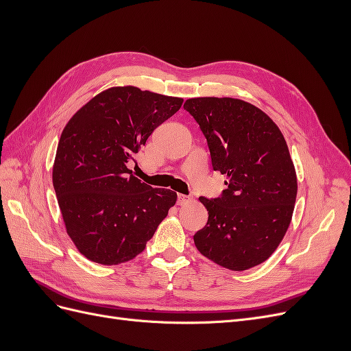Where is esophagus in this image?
<instances>
[{"label": "esophagus", "mask_w": 351, "mask_h": 351, "mask_svg": "<svg viewBox=\"0 0 351 351\" xmlns=\"http://www.w3.org/2000/svg\"><path fill=\"white\" fill-rule=\"evenodd\" d=\"M190 199H192V197H190V196H187V195H182V193H180V195L177 196V202H178V204H180V205H183V204H186V202H189Z\"/></svg>", "instance_id": "1"}]
</instances>
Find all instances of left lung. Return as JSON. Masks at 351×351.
Segmentation results:
<instances>
[{
	"label": "left lung",
	"instance_id": "1",
	"mask_svg": "<svg viewBox=\"0 0 351 351\" xmlns=\"http://www.w3.org/2000/svg\"><path fill=\"white\" fill-rule=\"evenodd\" d=\"M206 137L214 171L227 176L221 196L200 197L206 226L193 236L197 250L231 271L267 261L290 226L297 178L289 146L269 117L232 98L184 102Z\"/></svg>",
	"mask_w": 351,
	"mask_h": 351
}]
</instances>
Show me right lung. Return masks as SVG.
I'll list each match as a JSON object with an SVG mask.
<instances>
[{
    "label": "right lung",
    "instance_id": "1",
    "mask_svg": "<svg viewBox=\"0 0 351 351\" xmlns=\"http://www.w3.org/2000/svg\"><path fill=\"white\" fill-rule=\"evenodd\" d=\"M183 99L111 88L74 114L61 133L52 183L67 234L89 261L119 265L143 252L177 193L132 176L129 162Z\"/></svg>",
    "mask_w": 351,
    "mask_h": 351
}]
</instances>
